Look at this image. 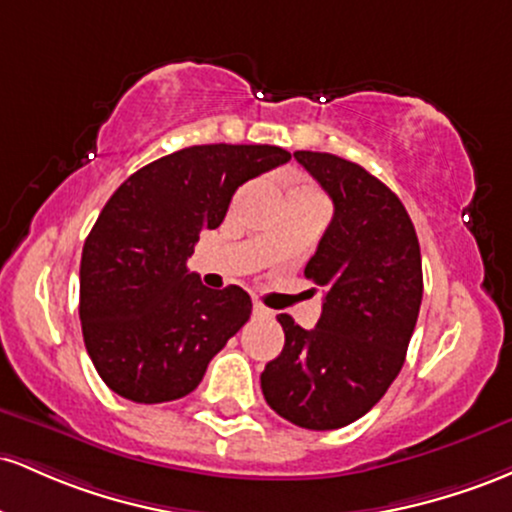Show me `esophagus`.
Returning a JSON list of instances; mask_svg holds the SVG:
<instances>
[{
	"instance_id": "obj_1",
	"label": "esophagus",
	"mask_w": 512,
	"mask_h": 512,
	"mask_svg": "<svg viewBox=\"0 0 512 512\" xmlns=\"http://www.w3.org/2000/svg\"><path fill=\"white\" fill-rule=\"evenodd\" d=\"M254 314H256V317H263V319H271V317H273L271 309L263 307L261 302H254Z\"/></svg>"
}]
</instances>
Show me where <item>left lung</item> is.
I'll list each match as a JSON object with an SVG mask.
<instances>
[{"label":"left lung","mask_w":512,"mask_h":512,"mask_svg":"<svg viewBox=\"0 0 512 512\" xmlns=\"http://www.w3.org/2000/svg\"><path fill=\"white\" fill-rule=\"evenodd\" d=\"M333 200V220L304 275L324 287L321 317L302 329L280 314L285 346L261 372L268 406L307 430L365 416L396 380L423 297L421 246L396 193L329 152H295Z\"/></svg>","instance_id":"8db88e82"}]
</instances>
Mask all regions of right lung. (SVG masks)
<instances>
[{
    "label": "right lung",
    "instance_id": "obj_1",
    "mask_svg": "<svg viewBox=\"0 0 512 512\" xmlns=\"http://www.w3.org/2000/svg\"><path fill=\"white\" fill-rule=\"evenodd\" d=\"M290 162L275 145H195L120 183L84 241L79 319L108 389L135 404L191 394L251 317L239 285L210 290L186 261L241 183Z\"/></svg>",
    "mask_w": 512,
    "mask_h": 512
}]
</instances>
